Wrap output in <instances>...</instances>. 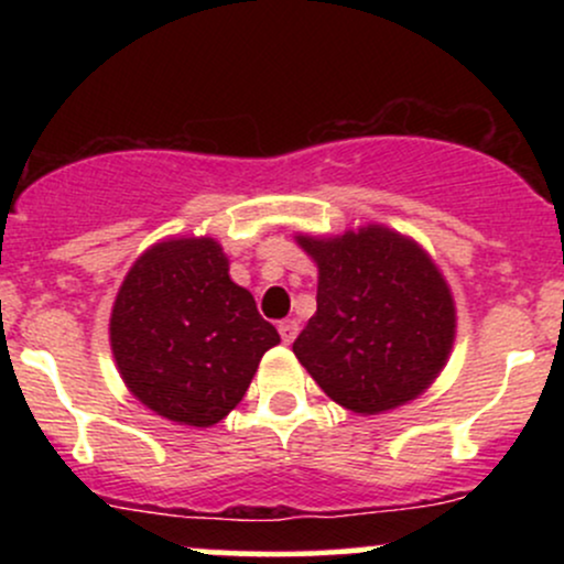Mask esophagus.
Returning a JSON list of instances; mask_svg holds the SVG:
<instances>
[{
    "mask_svg": "<svg viewBox=\"0 0 564 564\" xmlns=\"http://www.w3.org/2000/svg\"><path fill=\"white\" fill-rule=\"evenodd\" d=\"M278 334H281L283 345H291L296 339V334H300V326H296V321H281L278 323Z\"/></svg>",
    "mask_w": 564,
    "mask_h": 564,
    "instance_id": "34e87169",
    "label": "esophagus"
}]
</instances>
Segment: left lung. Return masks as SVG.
Instances as JSON below:
<instances>
[{
  "instance_id": "obj_1",
  "label": "left lung",
  "mask_w": 564,
  "mask_h": 564,
  "mask_svg": "<svg viewBox=\"0 0 564 564\" xmlns=\"http://www.w3.org/2000/svg\"><path fill=\"white\" fill-rule=\"evenodd\" d=\"M318 264V310L294 355L334 403L381 413L416 400L448 360L456 307L430 254L384 225L296 236Z\"/></svg>"
}]
</instances>
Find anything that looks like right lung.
Wrapping results in <instances>:
<instances>
[{"label": "right lung", "instance_id": "add662e5", "mask_svg": "<svg viewBox=\"0 0 564 564\" xmlns=\"http://www.w3.org/2000/svg\"><path fill=\"white\" fill-rule=\"evenodd\" d=\"M228 270L215 238H166L142 251L116 294L111 349L121 379L170 422H223L281 341Z\"/></svg>", "mask_w": 564, "mask_h": 564}]
</instances>
